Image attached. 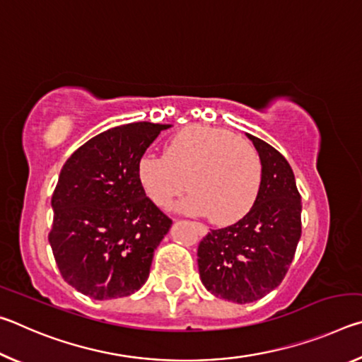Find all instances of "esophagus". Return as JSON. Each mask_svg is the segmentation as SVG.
<instances>
[{"instance_id": "esophagus-1", "label": "esophagus", "mask_w": 362, "mask_h": 362, "mask_svg": "<svg viewBox=\"0 0 362 362\" xmlns=\"http://www.w3.org/2000/svg\"><path fill=\"white\" fill-rule=\"evenodd\" d=\"M193 225L196 226V230H198V233H199V235H201V236H206V235H207V231H209V230H207V226H204L203 223L193 222Z\"/></svg>"}]
</instances>
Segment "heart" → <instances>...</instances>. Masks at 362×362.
Listing matches in <instances>:
<instances>
[{
  "mask_svg": "<svg viewBox=\"0 0 362 362\" xmlns=\"http://www.w3.org/2000/svg\"><path fill=\"white\" fill-rule=\"evenodd\" d=\"M137 180L151 203L168 209L183 189H192L179 209L230 225L252 209L262 183L259 153L235 134L203 124L175 132L164 156L144 153Z\"/></svg>",
  "mask_w": 362,
  "mask_h": 362,
  "instance_id": "1",
  "label": "heart"
}]
</instances>
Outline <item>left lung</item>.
Wrapping results in <instances>:
<instances>
[{
	"mask_svg": "<svg viewBox=\"0 0 362 362\" xmlns=\"http://www.w3.org/2000/svg\"><path fill=\"white\" fill-rule=\"evenodd\" d=\"M262 163L255 204L226 228L211 230L198 246L199 278L216 297L255 302L281 284L302 235V203L287 159L247 134Z\"/></svg>",
	"mask_w": 362,
	"mask_h": 362,
	"instance_id": "8db88e82",
	"label": "left lung"
}]
</instances>
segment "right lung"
Masks as SVG:
<instances>
[{
    "instance_id": "obj_1",
    "label": "right lung",
    "mask_w": 362,
    "mask_h": 362,
    "mask_svg": "<svg viewBox=\"0 0 362 362\" xmlns=\"http://www.w3.org/2000/svg\"><path fill=\"white\" fill-rule=\"evenodd\" d=\"M169 127L146 121L112 127L79 146L60 170L49 243L62 278L84 296L127 297L148 279L173 220L146 198L137 161Z\"/></svg>"
}]
</instances>
